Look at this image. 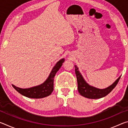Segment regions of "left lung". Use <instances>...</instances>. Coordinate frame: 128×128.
Listing matches in <instances>:
<instances>
[{
  "label": "left lung",
  "mask_w": 128,
  "mask_h": 128,
  "mask_svg": "<svg viewBox=\"0 0 128 128\" xmlns=\"http://www.w3.org/2000/svg\"><path fill=\"white\" fill-rule=\"evenodd\" d=\"M74 67L75 73L77 77L78 92L82 96L89 99H99L106 96L116 87L121 77H119L112 85L110 86L109 87L104 88V89H99V88H95L88 85L85 81V80L84 79L83 77L82 76L81 73H80L77 66H75Z\"/></svg>",
  "instance_id": "obj_1"
}]
</instances>
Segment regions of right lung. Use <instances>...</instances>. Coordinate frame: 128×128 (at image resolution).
<instances>
[{
  "instance_id": "obj_1",
  "label": "right lung",
  "mask_w": 128,
  "mask_h": 128,
  "mask_svg": "<svg viewBox=\"0 0 128 128\" xmlns=\"http://www.w3.org/2000/svg\"><path fill=\"white\" fill-rule=\"evenodd\" d=\"M64 62V59L59 60L53 68L48 78L44 83L40 85L29 88H19L14 85H12V86L17 92L28 98L39 99L48 96L54 90V77H55L56 72L59 70Z\"/></svg>"
}]
</instances>
